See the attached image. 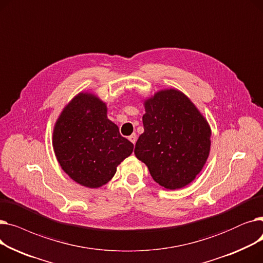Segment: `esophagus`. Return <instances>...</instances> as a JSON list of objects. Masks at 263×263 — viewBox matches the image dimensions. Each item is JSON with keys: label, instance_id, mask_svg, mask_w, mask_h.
Here are the masks:
<instances>
[{"label": "esophagus", "instance_id": "34e87169", "mask_svg": "<svg viewBox=\"0 0 263 263\" xmlns=\"http://www.w3.org/2000/svg\"><path fill=\"white\" fill-rule=\"evenodd\" d=\"M129 141L132 143V144H135L136 143V134L133 133L129 136Z\"/></svg>", "mask_w": 263, "mask_h": 263}]
</instances>
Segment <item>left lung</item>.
Segmentation results:
<instances>
[{
    "instance_id": "left-lung-1",
    "label": "left lung",
    "mask_w": 263,
    "mask_h": 263,
    "mask_svg": "<svg viewBox=\"0 0 263 263\" xmlns=\"http://www.w3.org/2000/svg\"><path fill=\"white\" fill-rule=\"evenodd\" d=\"M144 133L134 154L154 180L167 190L194 180L208 159L211 130L187 97L177 89L158 91L145 101Z\"/></svg>"
}]
</instances>
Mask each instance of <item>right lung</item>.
Listing matches in <instances>:
<instances>
[{"mask_svg": "<svg viewBox=\"0 0 263 263\" xmlns=\"http://www.w3.org/2000/svg\"><path fill=\"white\" fill-rule=\"evenodd\" d=\"M133 147L106 117L105 103L87 92L68 103L53 131L54 153L63 171L91 189L107 183Z\"/></svg>", "mask_w": 263, "mask_h": 263, "instance_id": "1", "label": "right lung"}]
</instances>
